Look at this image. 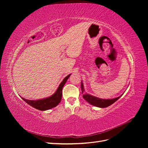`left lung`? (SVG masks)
Returning <instances> with one entry per match:
<instances>
[{
  "label": "left lung",
  "mask_w": 148,
  "mask_h": 148,
  "mask_svg": "<svg viewBox=\"0 0 148 148\" xmlns=\"http://www.w3.org/2000/svg\"><path fill=\"white\" fill-rule=\"evenodd\" d=\"M81 88H82V91L83 94V97L84 99L91 105L95 106L96 107H101V108H104V107H107L114 104L116 101H117L119 98L123 95L122 94V95H120L119 97H115L114 99H100L99 97L91 96L90 95H88V93L84 92L83 82H82V84H81Z\"/></svg>",
  "instance_id": "left-lung-1"
}]
</instances>
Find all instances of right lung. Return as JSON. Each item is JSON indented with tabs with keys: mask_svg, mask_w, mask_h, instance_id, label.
Listing matches in <instances>:
<instances>
[{
	"mask_svg": "<svg viewBox=\"0 0 148 148\" xmlns=\"http://www.w3.org/2000/svg\"><path fill=\"white\" fill-rule=\"evenodd\" d=\"M70 75L71 74L66 76L63 79V81L59 84L56 92L50 97L35 101L26 99L25 98L21 97V99L31 106H32L34 108L38 109L39 110H46L52 109L53 107H56L61 101L62 96V88H63L64 84L66 82L67 79L70 77Z\"/></svg>",
	"mask_w": 148,
	"mask_h": 148,
	"instance_id": "add662e5",
	"label": "right lung"
}]
</instances>
